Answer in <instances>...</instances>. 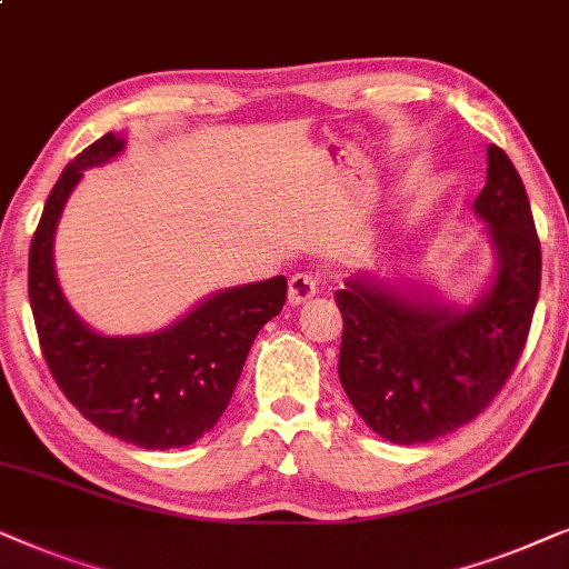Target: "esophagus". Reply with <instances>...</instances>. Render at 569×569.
<instances>
[{
    "mask_svg": "<svg viewBox=\"0 0 569 569\" xmlns=\"http://www.w3.org/2000/svg\"><path fill=\"white\" fill-rule=\"evenodd\" d=\"M317 291H319L317 278L309 273H296L291 276V281H288V301H291V307H299V303H307L309 299H315Z\"/></svg>",
    "mask_w": 569,
    "mask_h": 569,
    "instance_id": "obj_1",
    "label": "esophagus"
}]
</instances>
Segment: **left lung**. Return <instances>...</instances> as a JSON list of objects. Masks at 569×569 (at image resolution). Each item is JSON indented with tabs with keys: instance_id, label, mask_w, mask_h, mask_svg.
I'll return each instance as SVG.
<instances>
[{
	"instance_id": "1",
	"label": "left lung",
	"mask_w": 569,
	"mask_h": 569,
	"mask_svg": "<svg viewBox=\"0 0 569 569\" xmlns=\"http://www.w3.org/2000/svg\"><path fill=\"white\" fill-rule=\"evenodd\" d=\"M475 211L490 223L498 278L467 311L350 278L338 373L350 405L391 443H428L492 405L521 358L541 283V244L521 174L487 147V186Z\"/></svg>"
}]
</instances>
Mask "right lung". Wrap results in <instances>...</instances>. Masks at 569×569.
<instances>
[{
	"mask_svg": "<svg viewBox=\"0 0 569 569\" xmlns=\"http://www.w3.org/2000/svg\"><path fill=\"white\" fill-rule=\"evenodd\" d=\"M123 149L106 133L71 159L48 196L30 242L28 296L48 371L92 426L151 451L206 436L227 410L260 327L281 315L283 276L206 299L180 322L141 338H102L79 319L53 273V231L87 167Z\"/></svg>",
	"mask_w": 569,
	"mask_h": 569,
	"instance_id": "1",
	"label": "right lung"
}]
</instances>
